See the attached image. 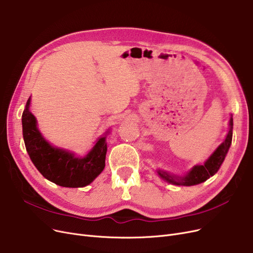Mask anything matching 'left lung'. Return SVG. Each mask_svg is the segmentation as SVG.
Masks as SVG:
<instances>
[{"instance_id":"left-lung-1","label":"left lung","mask_w":253,"mask_h":253,"mask_svg":"<svg viewBox=\"0 0 253 253\" xmlns=\"http://www.w3.org/2000/svg\"><path fill=\"white\" fill-rule=\"evenodd\" d=\"M233 115H230V119L228 122V132L225 136L223 142L219 145L216 150L211 154L204 164H195V166L183 175H178L174 173H170L167 170L157 169V174L166 182L177 185V186H193L201 184L207 181L209 178L214 175L218 169H220L221 164L223 163L226 154L232 145L233 139Z\"/></svg>"}]
</instances>
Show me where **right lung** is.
Wrapping results in <instances>:
<instances>
[{
  "mask_svg": "<svg viewBox=\"0 0 253 253\" xmlns=\"http://www.w3.org/2000/svg\"><path fill=\"white\" fill-rule=\"evenodd\" d=\"M30 105L31 97L27 101L21 123L26 149L36 169L45 179L62 187L79 188L91 184L104 169L106 135L109 130L97 138L85 156L79 157L69 150L53 147L43 137Z\"/></svg>",
  "mask_w": 253,
  "mask_h": 253,
  "instance_id": "1",
  "label": "right lung"
}]
</instances>
